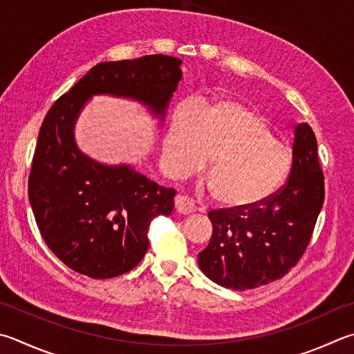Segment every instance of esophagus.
Returning <instances> with one entry per match:
<instances>
[{"instance_id":"esophagus-1","label":"esophagus","mask_w":354,"mask_h":354,"mask_svg":"<svg viewBox=\"0 0 354 354\" xmlns=\"http://www.w3.org/2000/svg\"><path fill=\"white\" fill-rule=\"evenodd\" d=\"M175 209H176V212H179V214L187 215V214H192V212L196 210V205H195L194 199H192L190 196L178 195L175 198Z\"/></svg>"}]
</instances>
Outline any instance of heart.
Segmentation results:
<instances>
[{
  "mask_svg": "<svg viewBox=\"0 0 354 354\" xmlns=\"http://www.w3.org/2000/svg\"><path fill=\"white\" fill-rule=\"evenodd\" d=\"M162 156L173 178L194 175L210 156L209 189L229 207L265 201L285 181L292 159L265 115L234 102L173 114Z\"/></svg>",
  "mask_w": 354,
  "mask_h": 354,
  "instance_id": "heart-1",
  "label": "heart"
}]
</instances>
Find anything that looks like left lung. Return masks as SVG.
<instances>
[{"instance_id":"1","label":"left lung","mask_w":354,"mask_h":354,"mask_svg":"<svg viewBox=\"0 0 354 354\" xmlns=\"http://www.w3.org/2000/svg\"><path fill=\"white\" fill-rule=\"evenodd\" d=\"M325 199L317 140L308 124L295 128L286 183L259 204L209 212L212 236L198 265L220 286L246 291L281 279L305 254Z\"/></svg>"}]
</instances>
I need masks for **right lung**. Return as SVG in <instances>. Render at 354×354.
Masks as SVG:
<instances>
[{"instance_id": "obj_1", "label": "right lung", "mask_w": 354, "mask_h": 354, "mask_svg": "<svg viewBox=\"0 0 354 354\" xmlns=\"http://www.w3.org/2000/svg\"><path fill=\"white\" fill-rule=\"evenodd\" d=\"M181 60L153 54L93 66L44 118L29 173V201L44 243L73 271L111 279L131 271L149 249V227L170 215L175 189L127 165L94 162L77 149L74 120L93 94L138 99L164 118L181 80Z\"/></svg>"}]
</instances>
